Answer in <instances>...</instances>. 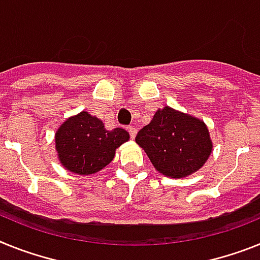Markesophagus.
Masks as SVG:
<instances>
[{"instance_id": "34e87169", "label": "esophagus", "mask_w": 260, "mask_h": 260, "mask_svg": "<svg viewBox=\"0 0 260 260\" xmlns=\"http://www.w3.org/2000/svg\"><path fill=\"white\" fill-rule=\"evenodd\" d=\"M137 127L135 126H128V134H130V137H132V139L135 138V135H137Z\"/></svg>"}]
</instances>
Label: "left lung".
Returning <instances> with one entry per match:
<instances>
[{"mask_svg":"<svg viewBox=\"0 0 260 260\" xmlns=\"http://www.w3.org/2000/svg\"><path fill=\"white\" fill-rule=\"evenodd\" d=\"M135 142L146 151L160 174L180 179L203 167L212 152L209 132L204 122L164 106Z\"/></svg>","mask_w":260,"mask_h":260,"instance_id":"left-lung-1","label":"left lung"}]
</instances>
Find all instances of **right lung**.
<instances>
[{
  "mask_svg": "<svg viewBox=\"0 0 260 260\" xmlns=\"http://www.w3.org/2000/svg\"><path fill=\"white\" fill-rule=\"evenodd\" d=\"M126 141V130L117 127L108 132L103 121L86 112L67 119L55 135L61 164L79 175L96 174L106 167L114 157L115 148Z\"/></svg>",
  "mask_w": 260,
  "mask_h": 260,
  "instance_id": "obj_1",
  "label": "right lung"
}]
</instances>
